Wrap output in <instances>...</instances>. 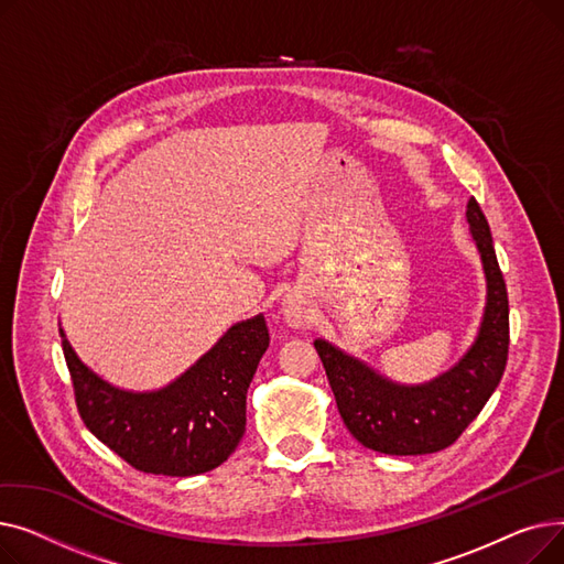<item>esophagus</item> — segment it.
<instances>
[{"label":"esophagus","instance_id":"obj_1","mask_svg":"<svg viewBox=\"0 0 564 564\" xmlns=\"http://www.w3.org/2000/svg\"><path fill=\"white\" fill-rule=\"evenodd\" d=\"M285 315H288V322L292 324V327H300V324L304 322V315L300 308H288Z\"/></svg>","mask_w":564,"mask_h":564}]
</instances>
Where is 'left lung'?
I'll list each match as a JSON object with an SVG mask.
<instances>
[{
    "label": "left lung",
    "instance_id": "8db88e82",
    "mask_svg": "<svg viewBox=\"0 0 564 564\" xmlns=\"http://www.w3.org/2000/svg\"><path fill=\"white\" fill-rule=\"evenodd\" d=\"M466 219L485 264L487 308L478 340L453 370L423 387H400L327 340H315L343 423L354 438L375 453L427 455L453 446L506 372L510 347L506 279L496 260L487 217L476 198L468 200Z\"/></svg>",
    "mask_w": 564,
    "mask_h": 564
}]
</instances>
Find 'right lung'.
Masks as SVG:
<instances>
[{"mask_svg": "<svg viewBox=\"0 0 564 564\" xmlns=\"http://www.w3.org/2000/svg\"><path fill=\"white\" fill-rule=\"evenodd\" d=\"M58 334L84 425L132 468L187 478L217 468L237 448L247 389L270 347L262 315L235 324L183 377L153 393L109 387Z\"/></svg>", "mask_w": 564, "mask_h": 564, "instance_id": "add662e5", "label": "right lung"}]
</instances>
